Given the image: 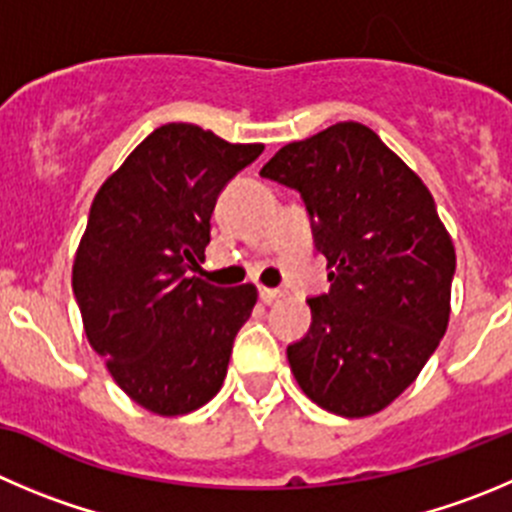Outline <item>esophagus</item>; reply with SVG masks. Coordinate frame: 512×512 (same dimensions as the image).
<instances>
[{"label":"esophagus","instance_id":"esophagus-1","mask_svg":"<svg viewBox=\"0 0 512 512\" xmlns=\"http://www.w3.org/2000/svg\"><path fill=\"white\" fill-rule=\"evenodd\" d=\"M259 296H261V301L271 304L274 299H279L281 291L279 289H269V286H259Z\"/></svg>","mask_w":512,"mask_h":512}]
</instances>
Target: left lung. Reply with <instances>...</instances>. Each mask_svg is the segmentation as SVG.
<instances>
[{"label":"left lung","mask_w":512,"mask_h":512,"mask_svg":"<svg viewBox=\"0 0 512 512\" xmlns=\"http://www.w3.org/2000/svg\"><path fill=\"white\" fill-rule=\"evenodd\" d=\"M261 175L296 188L332 289L309 299L291 372L326 412L369 417L405 392L450 321L455 246L420 175L362 123L289 143Z\"/></svg>","instance_id":"1"}]
</instances>
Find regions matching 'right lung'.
<instances>
[{
  "instance_id": "add662e5",
  "label": "right lung",
  "mask_w": 512,
  "mask_h": 512,
  "mask_svg": "<svg viewBox=\"0 0 512 512\" xmlns=\"http://www.w3.org/2000/svg\"><path fill=\"white\" fill-rule=\"evenodd\" d=\"M261 150L160 125L95 193L72 291L90 347L153 415H188L216 397L259 299L253 284L221 289L186 271L206 259L218 193Z\"/></svg>"
}]
</instances>
